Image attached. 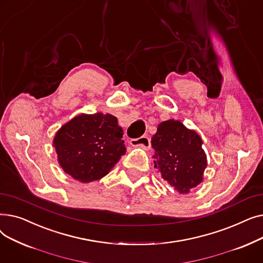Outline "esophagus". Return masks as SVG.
Wrapping results in <instances>:
<instances>
[{
	"mask_svg": "<svg viewBox=\"0 0 263 263\" xmlns=\"http://www.w3.org/2000/svg\"><path fill=\"white\" fill-rule=\"evenodd\" d=\"M130 144L133 147H139L143 149H149L150 148V140L147 136H141L139 139H132L130 140Z\"/></svg>",
	"mask_w": 263,
	"mask_h": 263,
	"instance_id": "esophagus-1",
	"label": "esophagus"
}]
</instances>
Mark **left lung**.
I'll return each instance as SVG.
<instances>
[{
	"instance_id": "1",
	"label": "left lung",
	"mask_w": 263,
	"mask_h": 263,
	"mask_svg": "<svg viewBox=\"0 0 263 263\" xmlns=\"http://www.w3.org/2000/svg\"><path fill=\"white\" fill-rule=\"evenodd\" d=\"M155 167L180 194H187L203 180L208 160L200 135L175 119L162 121L151 139Z\"/></svg>"
}]
</instances>
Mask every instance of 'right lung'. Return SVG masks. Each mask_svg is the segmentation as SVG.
<instances>
[{"label": "right lung", "instance_id": "obj_1", "mask_svg": "<svg viewBox=\"0 0 263 263\" xmlns=\"http://www.w3.org/2000/svg\"><path fill=\"white\" fill-rule=\"evenodd\" d=\"M122 128L110 114H80L57 132L53 147L63 171L88 183L106 176L126 154Z\"/></svg>", "mask_w": 263, "mask_h": 263}]
</instances>
